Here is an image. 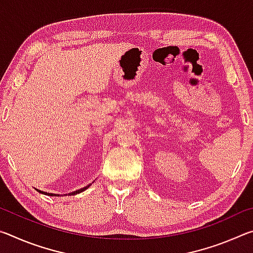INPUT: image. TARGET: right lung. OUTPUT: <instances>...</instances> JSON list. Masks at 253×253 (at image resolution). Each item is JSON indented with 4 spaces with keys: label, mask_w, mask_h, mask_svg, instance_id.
<instances>
[{
    "label": "right lung",
    "mask_w": 253,
    "mask_h": 253,
    "mask_svg": "<svg viewBox=\"0 0 253 253\" xmlns=\"http://www.w3.org/2000/svg\"><path fill=\"white\" fill-rule=\"evenodd\" d=\"M91 184H88L87 186H84V187H83V188H80V190H77V191H74V192H71V193H68V195H75V194H79V193H81V192H84V191H85L87 190V188L90 186ZM36 190L39 192V193H42V194H45V195H49V196H59L60 194H53V193H48V192H43V191H40V190H38V188H36ZM63 195H67V194H63ZM63 195H61V196H63Z\"/></svg>",
    "instance_id": "add662e5"
}]
</instances>
